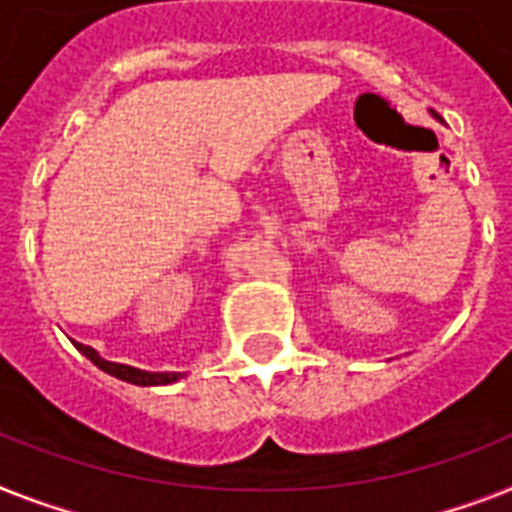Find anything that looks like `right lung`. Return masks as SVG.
<instances>
[{
    "mask_svg": "<svg viewBox=\"0 0 512 512\" xmlns=\"http://www.w3.org/2000/svg\"><path fill=\"white\" fill-rule=\"evenodd\" d=\"M75 348H78L88 361H94L101 371H107V374L122 379V382L141 384V387H154V384H172L177 382V379L185 377V374H180V371H141V369H135V366H125V363L104 361L94 348H88V345H83V342H75Z\"/></svg>",
    "mask_w": 512,
    "mask_h": 512,
    "instance_id": "obj_1",
    "label": "right lung"
}]
</instances>
